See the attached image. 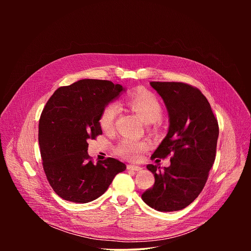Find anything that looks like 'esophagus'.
I'll return each instance as SVG.
<instances>
[{
    "label": "esophagus",
    "mask_w": 251,
    "mask_h": 251,
    "mask_svg": "<svg viewBox=\"0 0 251 251\" xmlns=\"http://www.w3.org/2000/svg\"><path fill=\"white\" fill-rule=\"evenodd\" d=\"M141 167L139 166H135V165H128L127 166V170L129 171H135V172H138V171H141Z\"/></svg>",
    "instance_id": "1"
}]
</instances>
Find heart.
Here are the masks:
<instances>
[{"mask_svg":"<svg viewBox=\"0 0 251 251\" xmlns=\"http://www.w3.org/2000/svg\"><path fill=\"white\" fill-rule=\"evenodd\" d=\"M128 107L147 124H153L162 116V105L155 94L144 89H138L126 98ZM118 114V105L110 103L102 110L99 117V125L104 131H110L114 127ZM147 144L143 141L123 139L116 147V153L123 159L137 161L141 154L146 151Z\"/></svg>","mask_w":251,"mask_h":251,"instance_id":"1","label":"heart"}]
</instances>
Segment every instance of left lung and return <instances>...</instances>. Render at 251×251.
<instances>
[{
    "instance_id": "1",
    "label": "left lung",
    "mask_w": 251,
    "mask_h": 251,
    "mask_svg": "<svg viewBox=\"0 0 251 251\" xmlns=\"http://www.w3.org/2000/svg\"><path fill=\"white\" fill-rule=\"evenodd\" d=\"M169 115L168 134L151 159L173 154L171 166H147L155 176L153 188L142 200L158 211L180 210L202 191L216 159L219 124L205 96L182 82L152 81Z\"/></svg>"
}]
</instances>
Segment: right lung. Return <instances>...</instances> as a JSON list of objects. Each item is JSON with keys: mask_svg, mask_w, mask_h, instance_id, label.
Instances as JSON below:
<instances>
[{"mask_svg": "<svg viewBox=\"0 0 251 251\" xmlns=\"http://www.w3.org/2000/svg\"><path fill=\"white\" fill-rule=\"evenodd\" d=\"M125 90L108 80L81 79L59 87L47 102L39 124V144L48 181L63 200L92 201L126 170L125 164L113 158L93 164L87 152V140L102 134V110Z\"/></svg>", "mask_w": 251, "mask_h": 251, "instance_id": "right-lung-1", "label": "right lung"}]
</instances>
